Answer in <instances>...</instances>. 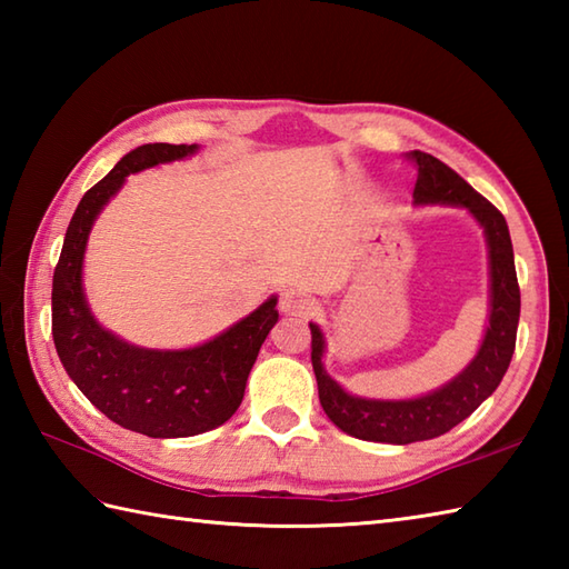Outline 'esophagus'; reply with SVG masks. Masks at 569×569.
Returning <instances> with one entry per match:
<instances>
[{"instance_id":"esophagus-1","label":"esophagus","mask_w":569,"mask_h":569,"mask_svg":"<svg viewBox=\"0 0 569 569\" xmlns=\"http://www.w3.org/2000/svg\"><path fill=\"white\" fill-rule=\"evenodd\" d=\"M278 310H281L283 316L306 318V316H310L312 310H316V300H312L308 293L291 288V291L281 293V300H278Z\"/></svg>"}]
</instances>
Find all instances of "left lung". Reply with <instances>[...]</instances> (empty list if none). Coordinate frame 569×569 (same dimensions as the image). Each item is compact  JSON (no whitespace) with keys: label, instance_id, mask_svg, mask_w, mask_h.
<instances>
[{"label":"left lung","instance_id":"1","mask_svg":"<svg viewBox=\"0 0 569 569\" xmlns=\"http://www.w3.org/2000/svg\"><path fill=\"white\" fill-rule=\"evenodd\" d=\"M410 159L418 168L413 190L416 208H428V204L459 208L485 232L489 257V322L469 365L435 391L413 398H367L349 393L325 369L322 359L328 340L320 325L310 322L312 371L318 379L322 410L337 428L352 438L389 445L440 438L475 413L497 391L511 365L518 318H521V291H518L511 234L503 214L435 156L413 151Z\"/></svg>","mask_w":569,"mask_h":569}]
</instances>
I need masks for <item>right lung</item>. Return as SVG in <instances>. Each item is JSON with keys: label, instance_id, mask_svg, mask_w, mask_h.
<instances>
[{"label": "right lung", "instance_id": "add662e5", "mask_svg": "<svg viewBox=\"0 0 569 569\" xmlns=\"http://www.w3.org/2000/svg\"><path fill=\"white\" fill-rule=\"evenodd\" d=\"M198 143H143L84 192L53 273V342L72 383L117 426L149 438H192L237 413L259 349L278 322V296L220 335L183 349L122 340L94 318L82 286L88 239L100 212L131 173L183 161Z\"/></svg>", "mask_w": 569, "mask_h": 569}]
</instances>
